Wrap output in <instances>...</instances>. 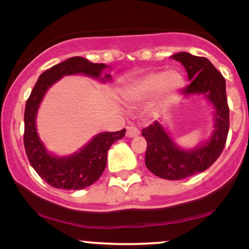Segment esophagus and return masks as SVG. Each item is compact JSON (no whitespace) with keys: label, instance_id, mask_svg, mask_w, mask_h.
<instances>
[{"label":"esophagus","instance_id":"34e87169","mask_svg":"<svg viewBox=\"0 0 249 249\" xmlns=\"http://www.w3.org/2000/svg\"><path fill=\"white\" fill-rule=\"evenodd\" d=\"M126 136L128 138H134L139 136V130L136 126H127L126 127Z\"/></svg>","mask_w":249,"mask_h":249}]
</instances>
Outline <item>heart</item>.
I'll return each instance as SVG.
<instances>
[{"label":"heart","instance_id":"1","mask_svg":"<svg viewBox=\"0 0 249 249\" xmlns=\"http://www.w3.org/2000/svg\"><path fill=\"white\" fill-rule=\"evenodd\" d=\"M185 78L177 69L165 72L153 71L131 83L124 89V97L127 102L138 103L150 98L157 91L161 93H177L184 88Z\"/></svg>","mask_w":249,"mask_h":249}]
</instances>
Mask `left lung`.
Wrapping results in <instances>:
<instances>
[{"instance_id":"left-lung-1","label":"left lung","mask_w":249,"mask_h":249,"mask_svg":"<svg viewBox=\"0 0 249 249\" xmlns=\"http://www.w3.org/2000/svg\"><path fill=\"white\" fill-rule=\"evenodd\" d=\"M171 58L184 65L191 82L181 91V96L184 98L202 96L213 107L212 133L194 147L177 144L161 118L142 128V134L147 142L146 167L159 178L179 180L204 172L219 158L230 128V110L225 78L207 58L184 51L174 53Z\"/></svg>"}]
</instances>
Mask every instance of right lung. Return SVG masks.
Listing matches in <instances>:
<instances>
[{"label": "right lung", "mask_w": 249, "mask_h": 249, "mask_svg": "<svg viewBox=\"0 0 249 249\" xmlns=\"http://www.w3.org/2000/svg\"><path fill=\"white\" fill-rule=\"evenodd\" d=\"M111 69L104 63H92L84 57H71L44 71L31 91L24 111V147L31 166L50 186L62 190H83L96 182L104 172L107 151L125 136V128L116 132L97 133L76 152L57 156L49 152L37 132V113L49 89L64 76L84 75L101 83L112 82Z\"/></svg>", "instance_id": "obj_1"}]
</instances>
